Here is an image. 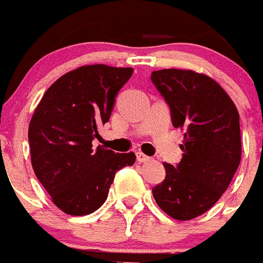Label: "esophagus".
I'll return each instance as SVG.
<instances>
[{"mask_svg":"<svg viewBox=\"0 0 263 263\" xmlns=\"http://www.w3.org/2000/svg\"><path fill=\"white\" fill-rule=\"evenodd\" d=\"M136 156H137V161H138V162H146V161H149V159H150L149 157L145 156V154L141 153V152H138Z\"/></svg>","mask_w":263,"mask_h":263,"instance_id":"obj_1","label":"esophagus"}]
</instances>
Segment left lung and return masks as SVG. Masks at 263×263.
Here are the masks:
<instances>
[{
	"mask_svg": "<svg viewBox=\"0 0 263 263\" xmlns=\"http://www.w3.org/2000/svg\"><path fill=\"white\" fill-rule=\"evenodd\" d=\"M170 107L172 123L185 132L182 159L163 163L166 177L153 189L157 205L187 221L208 212L229 187L241 162L239 114L214 80L192 70L163 69L150 76Z\"/></svg>",
	"mask_w": 263,
	"mask_h": 263,
	"instance_id": "8db88e82",
	"label": "left lung"
}]
</instances>
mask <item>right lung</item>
Masks as SVG:
<instances>
[{
  "label": "right lung",
  "mask_w": 263,
  "mask_h": 263,
  "mask_svg": "<svg viewBox=\"0 0 263 263\" xmlns=\"http://www.w3.org/2000/svg\"><path fill=\"white\" fill-rule=\"evenodd\" d=\"M132 74V67H78L49 87L31 117L28 136L33 170L66 214L96 212L106 201L116 173L136 162L134 153L118 154L93 145Z\"/></svg>",
  "instance_id": "1"
}]
</instances>
